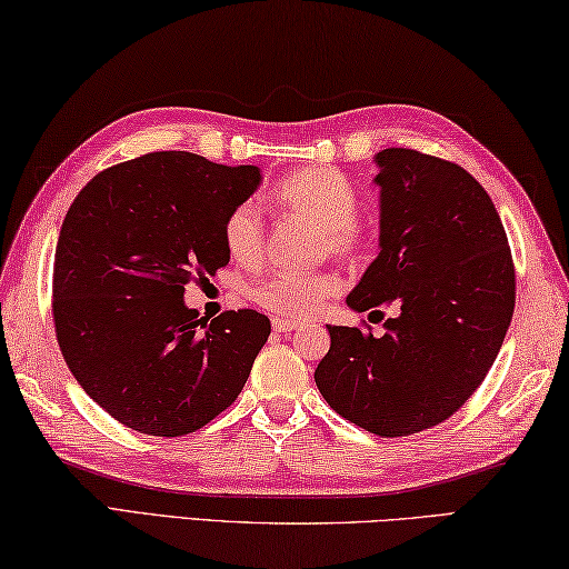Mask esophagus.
Returning a JSON list of instances; mask_svg holds the SVG:
<instances>
[{
  "label": "esophagus",
  "instance_id": "1",
  "mask_svg": "<svg viewBox=\"0 0 569 569\" xmlns=\"http://www.w3.org/2000/svg\"><path fill=\"white\" fill-rule=\"evenodd\" d=\"M272 327H274V332H282V335H290V332H295V330H300V322H295V320H274L272 322Z\"/></svg>",
  "mask_w": 569,
  "mask_h": 569
}]
</instances>
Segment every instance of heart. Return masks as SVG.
<instances>
[{
  "mask_svg": "<svg viewBox=\"0 0 569 569\" xmlns=\"http://www.w3.org/2000/svg\"><path fill=\"white\" fill-rule=\"evenodd\" d=\"M277 204L287 212L305 217L322 229L320 252L342 262L357 264L367 254V242L360 227V197L350 179L332 167H305L284 177L274 189ZM222 239L229 257L239 264H254L262 257L264 222L254 202H239L229 209L222 224ZM340 292V279L330 269L315 272H272L252 284V300L267 312L292 317H312L320 307Z\"/></svg>",
  "mask_w": 569,
  "mask_h": 569,
  "instance_id": "b5f03b06",
  "label": "heart"
}]
</instances>
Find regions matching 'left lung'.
<instances>
[{
  "mask_svg": "<svg viewBox=\"0 0 569 569\" xmlns=\"http://www.w3.org/2000/svg\"><path fill=\"white\" fill-rule=\"evenodd\" d=\"M380 172V254L347 297L395 305L375 337L332 327L315 382L335 412L380 437L445 422L490 372L515 312V264L490 194L460 164L390 147Z\"/></svg>",
  "mask_w": 569,
  "mask_h": 569,
  "instance_id": "8db88e82",
  "label": "left lung"
}]
</instances>
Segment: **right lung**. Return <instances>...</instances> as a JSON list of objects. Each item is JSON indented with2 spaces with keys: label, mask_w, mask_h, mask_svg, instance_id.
Masks as SVG:
<instances>
[{
  "label": "right lung",
  "mask_w": 569,
  "mask_h": 569,
  "mask_svg": "<svg viewBox=\"0 0 569 569\" xmlns=\"http://www.w3.org/2000/svg\"><path fill=\"white\" fill-rule=\"evenodd\" d=\"M262 182L252 164L152 152L87 182L59 232L52 315L82 390L137 432L189 435L242 392L272 325L254 310L207 322L184 287L229 262L222 224Z\"/></svg>",
  "instance_id": "right-lung-1"
}]
</instances>
